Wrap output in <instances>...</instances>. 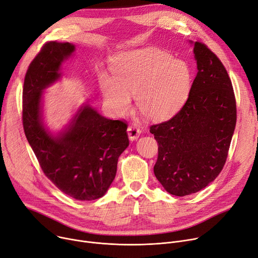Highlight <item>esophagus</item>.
I'll use <instances>...</instances> for the list:
<instances>
[{
	"mask_svg": "<svg viewBox=\"0 0 258 258\" xmlns=\"http://www.w3.org/2000/svg\"><path fill=\"white\" fill-rule=\"evenodd\" d=\"M140 134H141V131L136 125H130L127 127V135H128V138L131 141H135L138 139L140 137Z\"/></svg>",
	"mask_w": 258,
	"mask_h": 258,
	"instance_id": "34e87169",
	"label": "esophagus"
}]
</instances>
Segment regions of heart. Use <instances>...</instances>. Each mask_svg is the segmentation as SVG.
I'll list each match as a JSON object with an SVG mask.
<instances>
[{"label": "heart", "mask_w": 258, "mask_h": 258, "mask_svg": "<svg viewBox=\"0 0 258 258\" xmlns=\"http://www.w3.org/2000/svg\"><path fill=\"white\" fill-rule=\"evenodd\" d=\"M112 76L104 75L99 87L110 110L126 114L135 96L139 112L148 119L173 115L191 91L193 75L188 64L158 48L120 53L111 62Z\"/></svg>", "instance_id": "1"}]
</instances>
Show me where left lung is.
Returning a JSON list of instances; mask_svg holds the SVG:
<instances>
[{
  "label": "left lung",
  "instance_id": "8db88e82",
  "mask_svg": "<svg viewBox=\"0 0 258 258\" xmlns=\"http://www.w3.org/2000/svg\"><path fill=\"white\" fill-rule=\"evenodd\" d=\"M197 75L180 111L150 126L159 144L153 172L175 196L197 193L216 179L227 159L236 122L233 88L224 65L201 42H192Z\"/></svg>",
  "mask_w": 258,
  "mask_h": 258
}]
</instances>
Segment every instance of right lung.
<instances>
[{
    "label": "right lung",
    "mask_w": 258,
    "mask_h": 258,
    "mask_svg": "<svg viewBox=\"0 0 258 258\" xmlns=\"http://www.w3.org/2000/svg\"><path fill=\"white\" fill-rule=\"evenodd\" d=\"M76 46L44 44L27 71L23 90V125L27 140L45 176L60 191L81 201L104 196L113 182L117 162L128 146L127 125L101 116L88 101L58 134L43 122V90L62 77L63 62Z\"/></svg>",
    "instance_id": "add662e5"
}]
</instances>
